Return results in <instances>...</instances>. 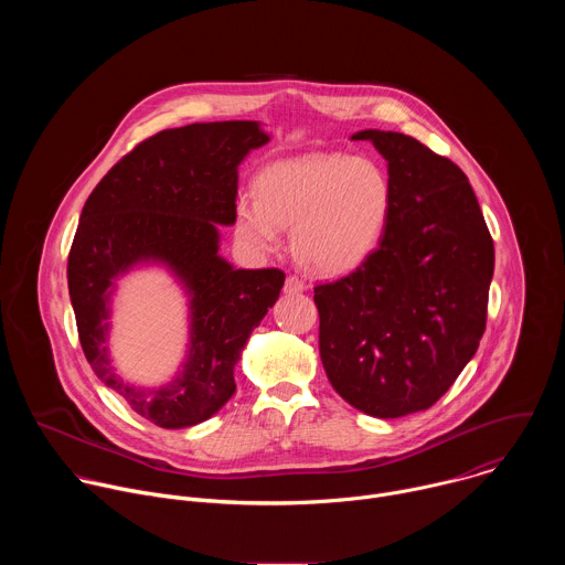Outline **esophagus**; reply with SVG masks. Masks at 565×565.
I'll return each mask as SVG.
<instances>
[{
	"label": "esophagus",
	"mask_w": 565,
	"mask_h": 565,
	"mask_svg": "<svg viewBox=\"0 0 565 565\" xmlns=\"http://www.w3.org/2000/svg\"><path fill=\"white\" fill-rule=\"evenodd\" d=\"M303 290H306V284L301 279H297V277H288L286 284H284V292L286 295H299Z\"/></svg>",
	"instance_id": "34e87169"
}]
</instances>
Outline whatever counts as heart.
Wrapping results in <instances>:
<instances>
[{"label": "heart", "instance_id": "heart-1", "mask_svg": "<svg viewBox=\"0 0 565 565\" xmlns=\"http://www.w3.org/2000/svg\"><path fill=\"white\" fill-rule=\"evenodd\" d=\"M391 212V183L366 158L308 153L277 160L257 181V196L236 201L238 236L259 253H275L281 227L299 266L338 277L362 266L377 248Z\"/></svg>", "mask_w": 565, "mask_h": 565}]
</instances>
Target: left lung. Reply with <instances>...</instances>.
Instances as JSON below:
<instances>
[{
	"instance_id": "left-lung-1",
	"label": "left lung",
	"mask_w": 565,
	"mask_h": 565,
	"mask_svg": "<svg viewBox=\"0 0 565 565\" xmlns=\"http://www.w3.org/2000/svg\"><path fill=\"white\" fill-rule=\"evenodd\" d=\"M386 160L391 212L371 257L315 288L333 388L373 418L429 409L486 331L494 244L458 166L412 136L364 129Z\"/></svg>"
}]
</instances>
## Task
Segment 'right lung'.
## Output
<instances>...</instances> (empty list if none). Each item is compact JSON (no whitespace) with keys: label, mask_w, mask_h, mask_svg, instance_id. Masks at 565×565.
Listing matches in <instances>:
<instances>
[{"label":"right lung","mask_w":565,"mask_h":565,"mask_svg":"<svg viewBox=\"0 0 565 565\" xmlns=\"http://www.w3.org/2000/svg\"><path fill=\"white\" fill-rule=\"evenodd\" d=\"M268 140L259 120L166 129L114 166L79 214L66 266L79 344L94 373L158 427H194L225 405L241 351L284 288L281 270H236L218 253L238 166ZM153 265L189 297V349L170 383L142 387L115 371L106 342L117 281Z\"/></svg>","instance_id":"right-lung-1"}]
</instances>
